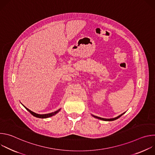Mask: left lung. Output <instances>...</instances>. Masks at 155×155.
<instances>
[{"label":"left lung","mask_w":155,"mask_h":155,"mask_svg":"<svg viewBox=\"0 0 155 155\" xmlns=\"http://www.w3.org/2000/svg\"><path fill=\"white\" fill-rule=\"evenodd\" d=\"M125 113V112H124ZM124 113L121 114L120 115L115 117V118H101V117H97V116H95V115H91L93 117L97 118V119H99V120H103V121H114V120H117L118 118H119L120 117H121L123 114H124Z\"/></svg>","instance_id":"obj_1"}]
</instances>
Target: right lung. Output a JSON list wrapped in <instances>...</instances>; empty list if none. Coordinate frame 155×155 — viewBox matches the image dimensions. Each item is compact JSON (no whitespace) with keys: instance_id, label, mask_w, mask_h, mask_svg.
<instances>
[{"instance_id":"right-lung-1","label":"right lung","mask_w":155,"mask_h":155,"mask_svg":"<svg viewBox=\"0 0 155 155\" xmlns=\"http://www.w3.org/2000/svg\"><path fill=\"white\" fill-rule=\"evenodd\" d=\"M22 105H23V104H22ZM23 106H24V105H23ZM24 107H25V108L28 110V111L31 114H32L34 117H37V118H49V117H53V116L55 115L56 114H57L60 111L61 109V108H59V110H56V111H55V112H51V113L47 114H36V113H35V112L31 111V110H30L29 109H28V108H26L25 106H24Z\"/></svg>"}]
</instances>
